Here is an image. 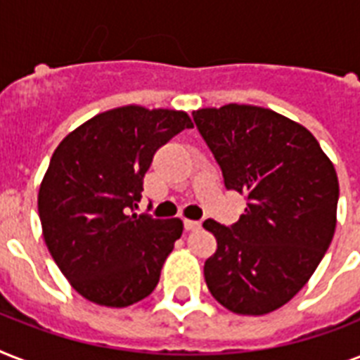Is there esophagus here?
I'll return each mask as SVG.
<instances>
[{"label":"esophagus","mask_w":360,"mask_h":360,"mask_svg":"<svg viewBox=\"0 0 360 360\" xmlns=\"http://www.w3.org/2000/svg\"><path fill=\"white\" fill-rule=\"evenodd\" d=\"M202 228V222H198V220H185V230L186 231H194V230H200Z\"/></svg>","instance_id":"obj_1"}]
</instances>
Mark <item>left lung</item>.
Segmentation results:
<instances>
[{
	"instance_id": "left-lung-1",
	"label": "left lung",
	"mask_w": 360,
	"mask_h": 360,
	"mask_svg": "<svg viewBox=\"0 0 360 360\" xmlns=\"http://www.w3.org/2000/svg\"><path fill=\"white\" fill-rule=\"evenodd\" d=\"M228 191L246 198L236 224L205 220L217 252L203 267L228 310L263 316L297 295L329 248L338 177L318 140L273 110L228 104L192 112Z\"/></svg>"
}]
</instances>
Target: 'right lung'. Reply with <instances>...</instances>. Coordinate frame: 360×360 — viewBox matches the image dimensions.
Instances as JSON below:
<instances>
[{"instance_id": "1", "label": "right lung", "mask_w": 360, "mask_h": 360, "mask_svg": "<svg viewBox=\"0 0 360 360\" xmlns=\"http://www.w3.org/2000/svg\"><path fill=\"white\" fill-rule=\"evenodd\" d=\"M185 129V112L123 106L95 115L53 151L39 191L42 233L87 301L123 308L157 288L183 222L134 209L157 149Z\"/></svg>"}]
</instances>
